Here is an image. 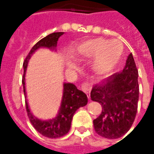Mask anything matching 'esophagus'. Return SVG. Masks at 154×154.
<instances>
[{
    "label": "esophagus",
    "instance_id": "esophagus-1",
    "mask_svg": "<svg viewBox=\"0 0 154 154\" xmlns=\"http://www.w3.org/2000/svg\"><path fill=\"white\" fill-rule=\"evenodd\" d=\"M82 90L84 92L87 94L88 99H90V91H91L90 86H89V85H87V84L82 85Z\"/></svg>",
    "mask_w": 154,
    "mask_h": 154
}]
</instances>
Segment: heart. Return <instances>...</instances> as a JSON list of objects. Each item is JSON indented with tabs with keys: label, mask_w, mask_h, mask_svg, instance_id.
Wrapping results in <instances>:
<instances>
[{
	"label": "heart",
	"mask_w": 154,
	"mask_h": 154,
	"mask_svg": "<svg viewBox=\"0 0 154 154\" xmlns=\"http://www.w3.org/2000/svg\"><path fill=\"white\" fill-rule=\"evenodd\" d=\"M124 46L118 39L107 40L103 38H95L84 42L79 47V54L86 57L93 56L92 67L98 73H106L113 69L122 56ZM68 67L74 68L72 63Z\"/></svg>",
	"instance_id": "heart-1"
}]
</instances>
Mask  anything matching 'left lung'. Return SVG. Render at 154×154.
Wrapping results in <instances>:
<instances>
[{
  "mask_svg": "<svg viewBox=\"0 0 154 154\" xmlns=\"http://www.w3.org/2000/svg\"><path fill=\"white\" fill-rule=\"evenodd\" d=\"M138 74L135 62L130 54L121 72L92 87L91 98L102 107L100 116L93 120L95 130L99 135L118 139L131 128L138 109Z\"/></svg>",
  "mask_w": 154,
  "mask_h": 154,
  "instance_id": "8db88e82",
  "label": "left lung"
}]
</instances>
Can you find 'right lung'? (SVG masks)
I'll return each instance as SVG.
<instances>
[{"instance_id":"1","label":"right lung","mask_w":154,"mask_h":154,"mask_svg":"<svg viewBox=\"0 0 154 154\" xmlns=\"http://www.w3.org/2000/svg\"><path fill=\"white\" fill-rule=\"evenodd\" d=\"M63 32H56L39 40L27 55L23 63L24 67V75L22 77V84L24 88V94L26 98L25 91V73L28 66L29 58L35 51L40 48H48L54 50L57 47V40L61 35H63ZM63 93L61 101V106L57 116L55 118L47 120H42L36 118L29 110L28 100H25L26 111L28 114L29 121L35 129L42 135L50 139L60 138L67 134L71 128V123L74 114L80 107L85 106L87 104V97L83 91L78 90L77 87L72 83H63Z\"/></svg>"}]
</instances>
